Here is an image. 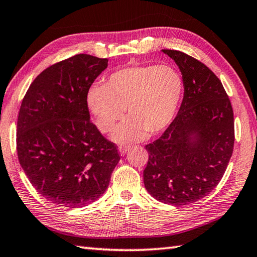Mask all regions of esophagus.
<instances>
[{
	"instance_id": "34e87169",
	"label": "esophagus",
	"mask_w": 257,
	"mask_h": 257,
	"mask_svg": "<svg viewBox=\"0 0 257 257\" xmlns=\"http://www.w3.org/2000/svg\"><path fill=\"white\" fill-rule=\"evenodd\" d=\"M129 146H120V147H119V154L120 155H121V156H124L125 155V153H127L128 152V150H129Z\"/></svg>"
}]
</instances>
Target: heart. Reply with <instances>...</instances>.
I'll return each instance as SVG.
<instances>
[{
	"label": "heart",
	"instance_id": "obj_1",
	"mask_svg": "<svg viewBox=\"0 0 257 257\" xmlns=\"http://www.w3.org/2000/svg\"><path fill=\"white\" fill-rule=\"evenodd\" d=\"M183 95L184 80L173 65H130L110 74L104 85L90 88L87 105L103 133L111 132L128 109L130 117L111 139L129 144L145 139L148 133L164 132L177 115Z\"/></svg>",
	"mask_w": 257,
	"mask_h": 257
}]
</instances>
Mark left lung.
<instances>
[{
  "instance_id": "left-lung-1",
  "label": "left lung",
  "mask_w": 257,
  "mask_h": 257,
  "mask_svg": "<svg viewBox=\"0 0 257 257\" xmlns=\"http://www.w3.org/2000/svg\"><path fill=\"white\" fill-rule=\"evenodd\" d=\"M177 64L184 80L179 111L153 144L144 170L147 192L173 206L204 198L218 185L234 148L233 108L212 70L177 50H162Z\"/></svg>"
}]
</instances>
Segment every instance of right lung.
I'll use <instances>...</instances> for the list:
<instances>
[{
	"label": "right lung",
	"mask_w": 257,
	"mask_h": 257,
	"mask_svg": "<svg viewBox=\"0 0 257 257\" xmlns=\"http://www.w3.org/2000/svg\"><path fill=\"white\" fill-rule=\"evenodd\" d=\"M108 59L77 54L40 73L20 108L18 157L39 194L54 205L84 207L107 190L120 160L90 121L87 93Z\"/></svg>",
	"instance_id": "obj_1"
}]
</instances>
